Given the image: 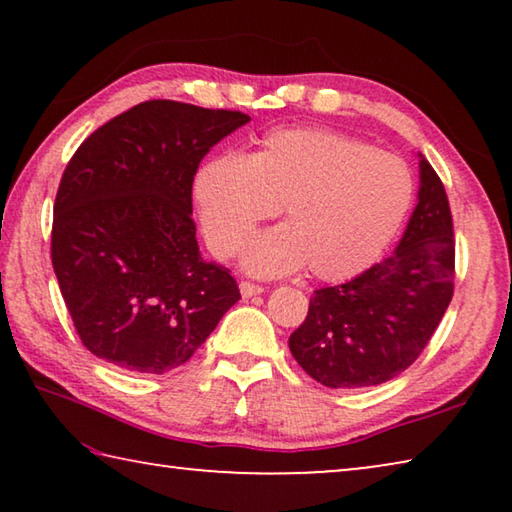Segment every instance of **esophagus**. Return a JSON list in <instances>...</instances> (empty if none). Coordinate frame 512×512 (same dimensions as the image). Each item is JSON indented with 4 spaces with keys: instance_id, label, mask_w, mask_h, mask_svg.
I'll use <instances>...</instances> for the list:
<instances>
[{
    "instance_id": "obj_1",
    "label": "esophagus",
    "mask_w": 512,
    "mask_h": 512,
    "mask_svg": "<svg viewBox=\"0 0 512 512\" xmlns=\"http://www.w3.org/2000/svg\"><path fill=\"white\" fill-rule=\"evenodd\" d=\"M239 289H241V296H244V298L259 296V293L264 291V287H259V284H255V282H248V280L241 282V284H239Z\"/></svg>"
}]
</instances>
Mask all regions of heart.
<instances>
[{
  "mask_svg": "<svg viewBox=\"0 0 512 512\" xmlns=\"http://www.w3.org/2000/svg\"><path fill=\"white\" fill-rule=\"evenodd\" d=\"M413 192L402 158L323 128H275L248 158L216 155L194 178L214 255L235 257L282 207L287 223L250 244L246 266L262 275L307 266L323 282L348 280L375 264L402 228Z\"/></svg>",
  "mask_w": 512,
  "mask_h": 512,
  "instance_id": "1",
  "label": "heart"
}]
</instances>
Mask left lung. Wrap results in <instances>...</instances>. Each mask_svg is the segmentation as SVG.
Instances as JSON below:
<instances>
[{"mask_svg": "<svg viewBox=\"0 0 512 512\" xmlns=\"http://www.w3.org/2000/svg\"><path fill=\"white\" fill-rule=\"evenodd\" d=\"M454 223L443 180L420 160L418 205L391 257L336 287L316 289L289 348L327 388L377 386L427 348L454 296Z\"/></svg>", "mask_w": 512, "mask_h": 512, "instance_id": "left-lung-1", "label": "left lung"}]
</instances>
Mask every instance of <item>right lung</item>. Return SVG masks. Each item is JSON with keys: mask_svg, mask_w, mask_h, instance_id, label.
<instances>
[{"mask_svg": "<svg viewBox=\"0 0 512 512\" xmlns=\"http://www.w3.org/2000/svg\"><path fill=\"white\" fill-rule=\"evenodd\" d=\"M248 121L153 99L72 155L54 203L51 264L94 357L162 375L192 359L241 298L230 268L198 253L192 185L207 151Z\"/></svg>", "mask_w": 512, "mask_h": 512, "instance_id": "add662e5", "label": "right lung"}]
</instances>
